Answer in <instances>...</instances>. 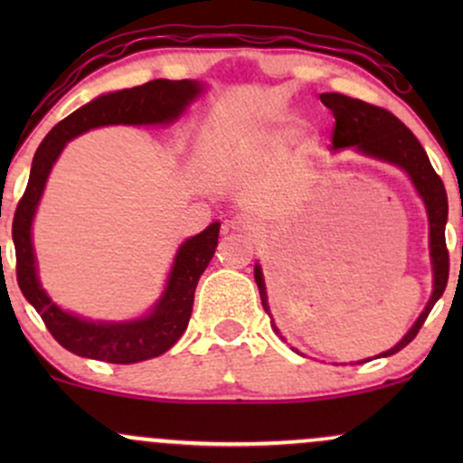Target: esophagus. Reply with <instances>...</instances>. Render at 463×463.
<instances>
[{"mask_svg":"<svg viewBox=\"0 0 463 463\" xmlns=\"http://www.w3.org/2000/svg\"><path fill=\"white\" fill-rule=\"evenodd\" d=\"M226 231H235V232H241V235H254L257 232V224H254V220L246 213H237L232 215L231 220H228L226 224Z\"/></svg>","mask_w":463,"mask_h":463,"instance_id":"34e87169","label":"esophagus"}]
</instances>
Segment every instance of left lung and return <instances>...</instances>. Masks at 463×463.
I'll return each instance as SVG.
<instances>
[{
    "label": "left lung",
    "instance_id": "left-lung-1",
    "mask_svg": "<svg viewBox=\"0 0 463 463\" xmlns=\"http://www.w3.org/2000/svg\"><path fill=\"white\" fill-rule=\"evenodd\" d=\"M322 104L331 110L335 117V130H333V150H346L354 147L364 156H372L376 161H383L396 165L407 174L409 180L416 187L418 195L424 202L429 217V257H431L433 268V291L429 298L424 311L420 313L418 320L409 328L405 337L396 344L394 348L385 350L379 357H390L402 350L416 337L424 320L431 313L433 305L442 298L446 283H449V250H446L444 228L449 220V198H446L444 183L439 180L435 169L431 167L427 152L420 146V141L413 137V132L402 124L398 117L390 110L372 106L361 99L348 98L342 93H322ZM254 280H257L259 294H261L263 309L269 313L268 305V291H265V279L261 265L254 263ZM276 335H280L279 326L272 322ZM283 337V335H280ZM364 364V361H359Z\"/></svg>",
    "mask_w": 463,
    "mask_h": 463
}]
</instances>
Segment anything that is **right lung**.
Here are the masks:
<instances>
[{"instance_id": "obj_1", "label": "right lung", "mask_w": 463, "mask_h": 463, "mask_svg": "<svg viewBox=\"0 0 463 463\" xmlns=\"http://www.w3.org/2000/svg\"><path fill=\"white\" fill-rule=\"evenodd\" d=\"M198 80H152L135 89L104 93L80 106L47 132L34 154L28 187L19 200L13 220V241L17 252V283L25 300L43 317L47 331L69 353L106 364H139L154 359L178 342L187 328L194 294L202 272L213 259L220 237V222L206 226L178 248L161 298L146 316L124 322L89 320L65 311L47 296L36 272L32 222L39 209L47 178L56 158L71 139L99 126H163L176 121L187 106L204 93Z\"/></svg>"}]
</instances>
